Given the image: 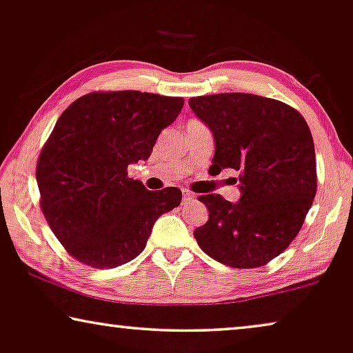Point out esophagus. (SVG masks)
Returning <instances> with one entry per match:
<instances>
[{
    "label": "esophagus",
    "mask_w": 353,
    "mask_h": 353,
    "mask_svg": "<svg viewBox=\"0 0 353 353\" xmlns=\"http://www.w3.org/2000/svg\"><path fill=\"white\" fill-rule=\"evenodd\" d=\"M192 201H194V194L190 193V192H183L182 193V203L183 204H188V203H192Z\"/></svg>",
    "instance_id": "esophagus-1"
}]
</instances>
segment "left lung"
<instances>
[{
    "instance_id": "1",
    "label": "left lung",
    "mask_w": 353,
    "mask_h": 353,
    "mask_svg": "<svg viewBox=\"0 0 353 353\" xmlns=\"http://www.w3.org/2000/svg\"><path fill=\"white\" fill-rule=\"evenodd\" d=\"M188 104L214 134L209 171H239L243 193L238 203L201 194L209 219L194 239L227 266H265L296 238L317 193L311 130L296 109L259 94H208Z\"/></svg>"
}]
</instances>
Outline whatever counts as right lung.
<instances>
[{
    "mask_svg": "<svg viewBox=\"0 0 353 353\" xmlns=\"http://www.w3.org/2000/svg\"><path fill=\"white\" fill-rule=\"evenodd\" d=\"M182 108L183 98L122 90L87 93L63 110L36 181L47 223L77 261L125 265L144 250L155 220L181 204L179 188L150 192L126 170L149 159Z\"/></svg>",
    "mask_w": 353,
    "mask_h": 353,
    "instance_id": "1",
    "label": "right lung"
}]
</instances>
